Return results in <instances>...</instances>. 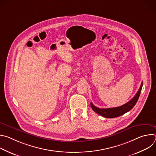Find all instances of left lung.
I'll return each instance as SVG.
<instances>
[{"label": "left lung", "mask_w": 156, "mask_h": 156, "mask_svg": "<svg viewBox=\"0 0 156 156\" xmlns=\"http://www.w3.org/2000/svg\"><path fill=\"white\" fill-rule=\"evenodd\" d=\"M143 86V83L141 84V86L139 89L138 91L136 94V95L129 102L126 103L125 104L114 108H100L93 105L92 102H91V106L92 109L96 112L98 114L105 117V118H115L118 117L123 115L124 114L128 112L136 104L138 98L140 97L141 89Z\"/></svg>", "instance_id": "8db88e82"}]
</instances>
